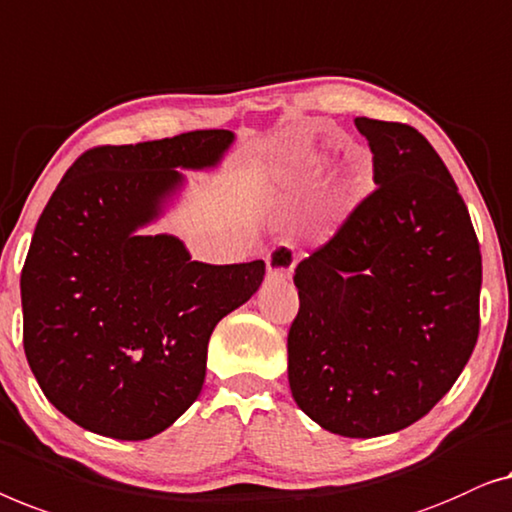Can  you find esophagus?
<instances>
[{
  "label": "esophagus",
  "mask_w": 512,
  "mask_h": 512,
  "mask_svg": "<svg viewBox=\"0 0 512 512\" xmlns=\"http://www.w3.org/2000/svg\"><path fill=\"white\" fill-rule=\"evenodd\" d=\"M294 266H297V255L290 246H276L266 255V276L276 283H283L292 276Z\"/></svg>",
  "instance_id": "1"
}]
</instances>
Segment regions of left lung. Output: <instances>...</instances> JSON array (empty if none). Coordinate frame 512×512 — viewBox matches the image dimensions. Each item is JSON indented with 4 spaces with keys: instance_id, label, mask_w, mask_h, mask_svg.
Masks as SVG:
<instances>
[{
    "instance_id": "1",
    "label": "left lung",
    "mask_w": 512,
    "mask_h": 512,
    "mask_svg": "<svg viewBox=\"0 0 512 512\" xmlns=\"http://www.w3.org/2000/svg\"><path fill=\"white\" fill-rule=\"evenodd\" d=\"M355 125L378 187L294 269L287 380L322 429L373 438L427 415L464 371L480 329L482 257L431 143L401 122Z\"/></svg>"
}]
</instances>
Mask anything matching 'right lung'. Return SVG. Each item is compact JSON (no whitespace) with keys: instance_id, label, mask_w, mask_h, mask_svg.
<instances>
[{"instance_id":"obj_1","label":"right lung","mask_w":512,"mask_h":512,"mask_svg":"<svg viewBox=\"0 0 512 512\" xmlns=\"http://www.w3.org/2000/svg\"><path fill=\"white\" fill-rule=\"evenodd\" d=\"M229 129L99 146L43 208L20 273L23 345L46 399L78 427L146 441L197 401L208 338L264 280V262H192L181 239L141 234L185 178L213 169Z\"/></svg>"}]
</instances>
